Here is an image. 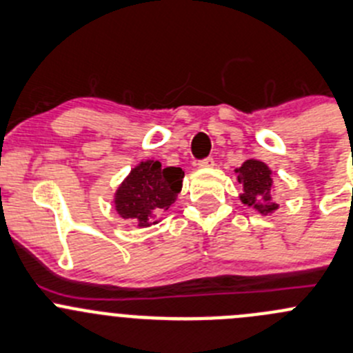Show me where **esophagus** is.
Returning a JSON list of instances; mask_svg holds the SVG:
<instances>
[{"label": "esophagus", "instance_id": "1", "mask_svg": "<svg viewBox=\"0 0 353 353\" xmlns=\"http://www.w3.org/2000/svg\"><path fill=\"white\" fill-rule=\"evenodd\" d=\"M197 166H199V168H211V166H214V159L209 156V158L201 159V161L197 163Z\"/></svg>", "mask_w": 353, "mask_h": 353}]
</instances>
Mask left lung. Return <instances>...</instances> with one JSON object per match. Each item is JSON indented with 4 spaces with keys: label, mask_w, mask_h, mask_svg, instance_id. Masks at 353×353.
Returning a JSON list of instances; mask_svg holds the SVG:
<instances>
[{
    "label": "left lung",
    "mask_w": 353,
    "mask_h": 353,
    "mask_svg": "<svg viewBox=\"0 0 353 353\" xmlns=\"http://www.w3.org/2000/svg\"><path fill=\"white\" fill-rule=\"evenodd\" d=\"M239 181L243 185V192L240 195L243 204L256 208L261 214H268L278 209V204L271 202V170L263 161L249 159L236 170Z\"/></svg>",
    "instance_id": "obj_1"
}]
</instances>
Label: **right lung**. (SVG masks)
Wrapping results in <instances>:
<instances>
[{"label": "right lung", "instance_id": "obj_1", "mask_svg": "<svg viewBox=\"0 0 353 353\" xmlns=\"http://www.w3.org/2000/svg\"><path fill=\"white\" fill-rule=\"evenodd\" d=\"M181 168H163L159 161H144L130 172L114 195V205L123 219H137L139 226L158 223L181 190Z\"/></svg>", "mask_w": 353, "mask_h": 353}]
</instances>
